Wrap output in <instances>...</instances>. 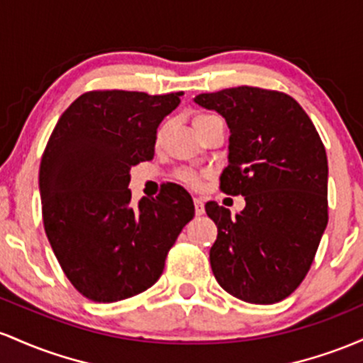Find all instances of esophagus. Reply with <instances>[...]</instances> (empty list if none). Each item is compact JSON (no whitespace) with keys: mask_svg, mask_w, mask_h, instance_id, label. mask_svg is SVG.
<instances>
[{"mask_svg":"<svg viewBox=\"0 0 363 363\" xmlns=\"http://www.w3.org/2000/svg\"><path fill=\"white\" fill-rule=\"evenodd\" d=\"M194 203H195V214H197V216L203 214V201H202V199L195 197L194 199Z\"/></svg>","mask_w":363,"mask_h":363,"instance_id":"esophagus-1","label":"esophagus"}]
</instances>
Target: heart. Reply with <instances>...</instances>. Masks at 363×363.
Returning <instances> with one entry per match:
<instances>
[{"label": "heart", "instance_id": "1", "mask_svg": "<svg viewBox=\"0 0 363 363\" xmlns=\"http://www.w3.org/2000/svg\"><path fill=\"white\" fill-rule=\"evenodd\" d=\"M214 118L216 116L207 115V113H201V115H197L194 118L195 128L202 127L203 123L214 120ZM161 133H162V130H160V133H157V138L161 137ZM177 178L180 182L185 183V185H189V186H199V185H201V173H197V171H194V169H180L177 173Z\"/></svg>", "mask_w": 363, "mask_h": 363}]
</instances>
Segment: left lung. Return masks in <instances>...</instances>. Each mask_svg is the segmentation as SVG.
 Returning a JSON list of instances; mask_svg holds the SVG:
<instances>
[{"mask_svg": "<svg viewBox=\"0 0 363 363\" xmlns=\"http://www.w3.org/2000/svg\"><path fill=\"white\" fill-rule=\"evenodd\" d=\"M230 127L219 189L245 209L211 201L218 226L211 267L223 290L248 303L284 300L311 269L328 226V156L312 120L291 96L259 87L199 94Z\"/></svg>", "mask_w": 363, "mask_h": 363, "instance_id": "obj_1", "label": "left lung"}]
</instances>
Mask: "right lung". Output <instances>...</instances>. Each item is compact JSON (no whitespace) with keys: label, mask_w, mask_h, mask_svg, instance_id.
<instances>
[{"label":"right lung","mask_w":363,"mask_h":363,"mask_svg":"<svg viewBox=\"0 0 363 363\" xmlns=\"http://www.w3.org/2000/svg\"><path fill=\"white\" fill-rule=\"evenodd\" d=\"M180 96L85 92L48 140L39 169L44 230L67 278L92 302H118L152 286L194 218L192 197L177 183L138 206L128 189L130 168L152 160L157 127Z\"/></svg>","instance_id":"right-lung-1"}]
</instances>
